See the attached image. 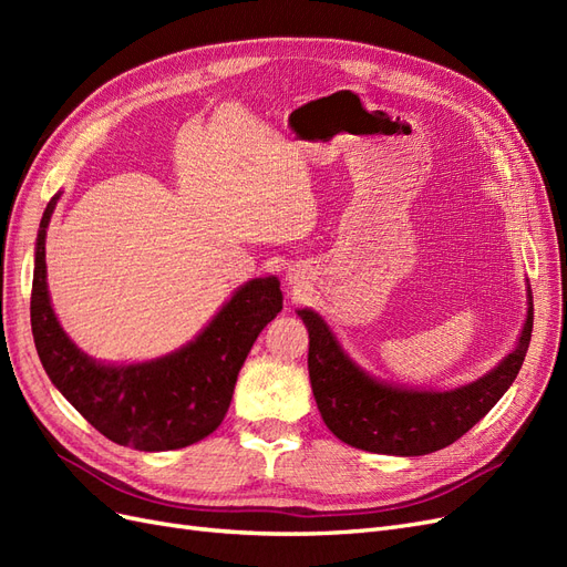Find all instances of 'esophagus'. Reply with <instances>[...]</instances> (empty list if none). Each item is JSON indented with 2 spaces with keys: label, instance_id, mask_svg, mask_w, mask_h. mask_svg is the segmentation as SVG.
I'll use <instances>...</instances> for the list:
<instances>
[{
  "label": "esophagus",
  "instance_id": "34e87169",
  "mask_svg": "<svg viewBox=\"0 0 567 567\" xmlns=\"http://www.w3.org/2000/svg\"><path fill=\"white\" fill-rule=\"evenodd\" d=\"M288 281H293V284H296V281H298V277H296V274H290V277H288Z\"/></svg>",
  "mask_w": 567,
  "mask_h": 567
}]
</instances>
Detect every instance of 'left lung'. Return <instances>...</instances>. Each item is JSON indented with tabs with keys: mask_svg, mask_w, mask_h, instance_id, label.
<instances>
[{
	"mask_svg": "<svg viewBox=\"0 0 567 567\" xmlns=\"http://www.w3.org/2000/svg\"><path fill=\"white\" fill-rule=\"evenodd\" d=\"M310 333L307 369L329 431L357 450L394 456L437 452L466 435L516 381L532 338V302L518 348L483 379L447 392L400 390L359 371L319 315L300 310Z\"/></svg>",
	"mask_w": 567,
	"mask_h": 567,
	"instance_id": "8db88e82",
	"label": "left lung"
}]
</instances>
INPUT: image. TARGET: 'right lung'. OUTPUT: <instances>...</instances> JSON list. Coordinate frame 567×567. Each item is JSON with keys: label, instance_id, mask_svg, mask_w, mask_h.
I'll list each match as a JSON object with an SVG mask.
<instances>
[{"label": "right lung", "instance_id": "1", "mask_svg": "<svg viewBox=\"0 0 567 567\" xmlns=\"http://www.w3.org/2000/svg\"><path fill=\"white\" fill-rule=\"evenodd\" d=\"M56 196L40 221L30 323L47 375L101 435L140 452H167L208 437L225 419L236 375L265 326L281 312L277 277L252 279L194 342L148 364L104 367L63 333L49 302L44 236Z\"/></svg>", "mask_w": 567, "mask_h": 567}]
</instances>
